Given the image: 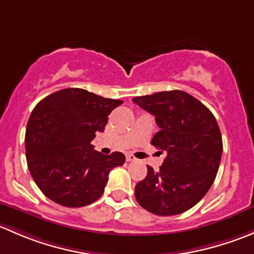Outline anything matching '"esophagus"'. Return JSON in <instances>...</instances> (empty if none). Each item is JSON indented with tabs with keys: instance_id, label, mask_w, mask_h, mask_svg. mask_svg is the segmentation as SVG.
Instances as JSON below:
<instances>
[{
	"instance_id": "obj_1",
	"label": "esophagus",
	"mask_w": 254,
	"mask_h": 254,
	"mask_svg": "<svg viewBox=\"0 0 254 254\" xmlns=\"http://www.w3.org/2000/svg\"><path fill=\"white\" fill-rule=\"evenodd\" d=\"M127 162H132V161H136V157L131 153H127Z\"/></svg>"
}]
</instances>
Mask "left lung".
<instances>
[{
  "mask_svg": "<svg viewBox=\"0 0 254 254\" xmlns=\"http://www.w3.org/2000/svg\"><path fill=\"white\" fill-rule=\"evenodd\" d=\"M135 104L155 115L160 131L151 145L166 151L160 171L135 187L143 209L160 216L182 214L203 199L214 183L222 155V139L212 113L179 89L135 97Z\"/></svg>",
  "mask_w": 254,
  "mask_h": 254,
  "instance_id": "8db88e82",
  "label": "left lung"
}]
</instances>
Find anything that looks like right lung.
Here are the masks:
<instances>
[{
    "mask_svg": "<svg viewBox=\"0 0 254 254\" xmlns=\"http://www.w3.org/2000/svg\"><path fill=\"white\" fill-rule=\"evenodd\" d=\"M123 103L82 88L45 97L33 109L25 130L29 172L45 196L67 207L86 206L103 194L108 175L125 162L122 152L106 156L93 148L108 115Z\"/></svg>",
    "mask_w": 254,
    "mask_h": 254,
    "instance_id": "add662e5",
    "label": "right lung"
}]
</instances>
